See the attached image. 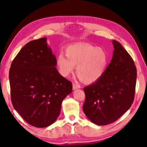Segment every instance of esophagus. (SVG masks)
Instances as JSON below:
<instances>
[{
    "label": "esophagus",
    "instance_id": "esophagus-1",
    "mask_svg": "<svg viewBox=\"0 0 147 147\" xmlns=\"http://www.w3.org/2000/svg\"><path fill=\"white\" fill-rule=\"evenodd\" d=\"M73 90H77V89H78V88H81V86L80 85V84H77V83H73Z\"/></svg>",
    "mask_w": 147,
    "mask_h": 147
}]
</instances>
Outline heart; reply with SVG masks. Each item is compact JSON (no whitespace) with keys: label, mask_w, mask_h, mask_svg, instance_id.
<instances>
[{"label":"heart","mask_w":147,"mask_h":147,"mask_svg":"<svg viewBox=\"0 0 147 147\" xmlns=\"http://www.w3.org/2000/svg\"><path fill=\"white\" fill-rule=\"evenodd\" d=\"M65 56H57L56 65L64 77L72 74L76 67L78 78L87 84L94 83L104 74L108 64V55L103 48L86 43L73 44L65 50Z\"/></svg>","instance_id":"1"}]
</instances>
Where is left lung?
Wrapping results in <instances>:
<instances>
[{
    "mask_svg": "<svg viewBox=\"0 0 147 147\" xmlns=\"http://www.w3.org/2000/svg\"><path fill=\"white\" fill-rule=\"evenodd\" d=\"M113 57L102 77L83 88L86 117L97 125L117 120L131 107L134 99L137 69L132 57L118 42H112Z\"/></svg>",
    "mask_w": 147,
    "mask_h": 147,
    "instance_id": "1",
    "label": "left lung"
}]
</instances>
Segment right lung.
Returning a JSON list of instances; mask_svg holds the SVG:
<instances>
[{"label": "right lung", "mask_w": 147, "mask_h": 147, "mask_svg": "<svg viewBox=\"0 0 147 147\" xmlns=\"http://www.w3.org/2000/svg\"><path fill=\"white\" fill-rule=\"evenodd\" d=\"M56 56L40 38L26 44L13 60L9 71L11 100L25 121L37 127L51 125L61 104L72 91V82L61 75Z\"/></svg>", "instance_id": "1"}]
</instances>
